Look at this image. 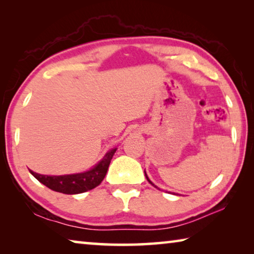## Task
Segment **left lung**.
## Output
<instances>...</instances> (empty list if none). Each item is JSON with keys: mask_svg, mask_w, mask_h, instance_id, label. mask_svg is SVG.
Masks as SVG:
<instances>
[{"mask_svg": "<svg viewBox=\"0 0 254 254\" xmlns=\"http://www.w3.org/2000/svg\"><path fill=\"white\" fill-rule=\"evenodd\" d=\"M144 174H145V171H144ZM145 177H147V179H148V182H149L150 184H151V185H152V186H154V184H152V182H151V180H150V179L148 178V176H147V174H145ZM154 187H156V188H157V186H154Z\"/></svg>", "mask_w": 254, "mask_h": 254, "instance_id": "8db88e82", "label": "left lung"}]
</instances>
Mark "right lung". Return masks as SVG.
Instances as JSON below:
<instances>
[{
	"label": "right lung",
	"instance_id": "1",
	"mask_svg": "<svg viewBox=\"0 0 254 254\" xmlns=\"http://www.w3.org/2000/svg\"><path fill=\"white\" fill-rule=\"evenodd\" d=\"M115 151H117V148L110 150L96 166H94L92 169L85 171V173L63 176L40 175L34 173L32 170H30V173L34 178L39 180L45 186L50 188L51 190L63 192V194L67 195L81 194V192L91 190V189L97 187L103 182Z\"/></svg>",
	"mask_w": 254,
	"mask_h": 254
}]
</instances>
